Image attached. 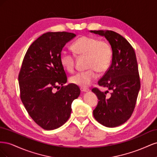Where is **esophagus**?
Returning <instances> with one entry per match:
<instances>
[{"mask_svg":"<svg viewBox=\"0 0 157 157\" xmlns=\"http://www.w3.org/2000/svg\"><path fill=\"white\" fill-rule=\"evenodd\" d=\"M80 90H81V92H86L89 91V89L84 88H80Z\"/></svg>","mask_w":157,"mask_h":157,"instance_id":"1","label":"esophagus"}]
</instances>
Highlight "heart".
Masks as SVG:
<instances>
[{"label": "heart", "instance_id": "obj_1", "mask_svg": "<svg viewBox=\"0 0 157 157\" xmlns=\"http://www.w3.org/2000/svg\"><path fill=\"white\" fill-rule=\"evenodd\" d=\"M74 53L78 57H86L88 70L80 71L71 76L70 82L81 88H86L92 84L99 73L106 72L113 59V48L107 40L87 36H81L72 44ZM62 67L68 72H72L75 66L74 54L62 50L59 54Z\"/></svg>", "mask_w": 157, "mask_h": 157}]
</instances>
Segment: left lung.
<instances>
[{
    "instance_id": "left-lung-1",
    "label": "left lung",
    "mask_w": 157,
    "mask_h": 157,
    "mask_svg": "<svg viewBox=\"0 0 157 157\" xmlns=\"http://www.w3.org/2000/svg\"><path fill=\"white\" fill-rule=\"evenodd\" d=\"M91 32L105 36L113 48L112 63L98 82L112 92L107 96L108 91L92 89L99 99L93 115L101 124L114 128L129 119L135 109L141 85L136 56L132 45L118 33L109 30Z\"/></svg>"
}]
</instances>
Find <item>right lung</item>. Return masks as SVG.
Segmentation results:
<instances>
[{"label":"right lung","instance_id":"add662e5","mask_svg":"<svg viewBox=\"0 0 157 157\" xmlns=\"http://www.w3.org/2000/svg\"><path fill=\"white\" fill-rule=\"evenodd\" d=\"M75 36L65 31L44 33L31 44L22 61L18 75L21 100L32 119L46 130L67 121L71 104L80 93L77 85L63 86L67 77L59 60L63 46Z\"/></svg>","mask_w":157,"mask_h":157}]
</instances>
